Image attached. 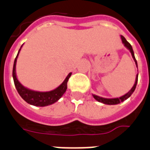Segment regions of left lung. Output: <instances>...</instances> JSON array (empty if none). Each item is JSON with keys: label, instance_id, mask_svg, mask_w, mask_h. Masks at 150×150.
Here are the masks:
<instances>
[{"label": "left lung", "instance_id": "8db88e82", "mask_svg": "<svg viewBox=\"0 0 150 150\" xmlns=\"http://www.w3.org/2000/svg\"><path fill=\"white\" fill-rule=\"evenodd\" d=\"M121 38V40H122V44L126 47L128 49L129 51H130L131 54H132V57H133V60L135 61V64H136V66L137 67V60H136V58H135V56H134V52H133V47H132V46L130 45V44L127 41L126 38L123 37V36L121 35L120 36ZM137 81H138V74H137V76H136V80H135V83H134V85L131 88V90L129 91L127 93H126L125 95L123 96H120V97H117V98H112V99H109V98H103V97H101V96H96L95 94H93V98L95 99L96 100H97L98 102L102 103H104V104L106 105H116V104H119V103H120L121 102H123L124 100H127V99L131 96V95L133 94V93L134 92L135 89H136V86H137Z\"/></svg>", "mask_w": 150, "mask_h": 150}]
</instances>
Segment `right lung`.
Wrapping results in <instances>:
<instances>
[{"label": "right lung", "mask_w": 150, "mask_h": 150, "mask_svg": "<svg viewBox=\"0 0 150 150\" xmlns=\"http://www.w3.org/2000/svg\"><path fill=\"white\" fill-rule=\"evenodd\" d=\"M23 46V45H22ZM22 46L20 48L19 51L17 53V55L16 57L14 63H13V79L14 85L17 89V92L21 96L26 102L30 105L35 106H47L49 105H51L61 98V96L66 92L67 88V81L69 78L70 77L72 73H70L68 74L66 79L64 80V82L60 84V86L57 87L56 89L50 91H47V92H40V91H35V90H30L24 86H23L20 81L18 80L16 74V64H17V57L19 55V53L21 50Z\"/></svg>", "instance_id": "add662e5"}]
</instances>
